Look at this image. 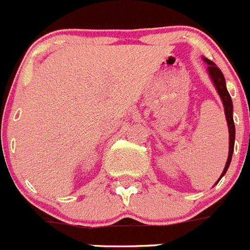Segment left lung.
I'll use <instances>...</instances> for the list:
<instances>
[{"label":"left lung","mask_w":250,"mask_h":250,"mask_svg":"<svg viewBox=\"0 0 250 250\" xmlns=\"http://www.w3.org/2000/svg\"><path fill=\"white\" fill-rule=\"evenodd\" d=\"M204 62L208 64V72H209V76L212 78L213 83L217 88V92L222 99V103H224L225 106V114H226L227 125H229V133H230V146H229V158H227L226 166H225V169L221 174V177L226 173L227 168L231 163V158H232V153H234V143H235V125L234 119H232V101H231L230 93L226 88V82H225V77L221 72L220 68H217V65L213 62L208 60V59H204ZM220 181V180H218Z\"/></svg>","instance_id":"8db88e82"}]
</instances>
